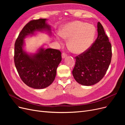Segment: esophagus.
<instances>
[{
  "instance_id": "1",
  "label": "esophagus",
  "mask_w": 125,
  "mask_h": 125,
  "mask_svg": "<svg viewBox=\"0 0 125 125\" xmlns=\"http://www.w3.org/2000/svg\"><path fill=\"white\" fill-rule=\"evenodd\" d=\"M62 59H65L67 57V54H65V53H64V52H63V53L62 54Z\"/></svg>"
}]
</instances>
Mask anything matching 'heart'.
Returning <instances> with one entry per match:
<instances>
[{"label": "heart", "mask_w": 125, "mask_h": 125, "mask_svg": "<svg viewBox=\"0 0 125 125\" xmlns=\"http://www.w3.org/2000/svg\"><path fill=\"white\" fill-rule=\"evenodd\" d=\"M96 33V28L93 24L78 20L63 24L59 31L62 39L68 40L69 50L77 54H82L89 50L94 42ZM56 39L59 40L58 37Z\"/></svg>", "instance_id": "1"}]
</instances>
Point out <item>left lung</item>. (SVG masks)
Instances as JSON below:
<instances>
[{
	"mask_svg": "<svg viewBox=\"0 0 125 125\" xmlns=\"http://www.w3.org/2000/svg\"><path fill=\"white\" fill-rule=\"evenodd\" d=\"M97 37L88 50L75 57L73 75L78 83L90 86L103 78L110 65L112 46L100 22L97 23Z\"/></svg>",
	"mask_w": 125,
	"mask_h": 125,
	"instance_id": "obj_1",
	"label": "left lung"
}]
</instances>
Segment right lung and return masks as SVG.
<instances>
[{
    "mask_svg": "<svg viewBox=\"0 0 125 125\" xmlns=\"http://www.w3.org/2000/svg\"><path fill=\"white\" fill-rule=\"evenodd\" d=\"M46 19L30 21L19 33L14 44V61L18 73L25 84L35 89L47 88L53 82L57 68L62 61L61 52L41 47L35 53L24 50V39L35 35L37 32H47L51 35V27Z\"/></svg>",
    "mask_w": 125,
    "mask_h": 125,
    "instance_id": "obj_1",
    "label": "right lung"
}]
</instances>
